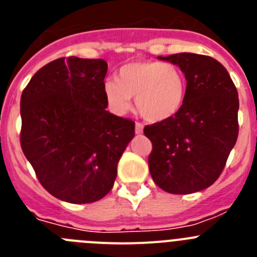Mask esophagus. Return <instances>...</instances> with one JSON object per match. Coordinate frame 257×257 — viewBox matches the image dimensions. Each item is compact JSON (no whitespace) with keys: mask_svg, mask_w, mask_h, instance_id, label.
I'll use <instances>...</instances> for the list:
<instances>
[{"mask_svg":"<svg viewBox=\"0 0 257 257\" xmlns=\"http://www.w3.org/2000/svg\"><path fill=\"white\" fill-rule=\"evenodd\" d=\"M143 131H144V124L143 123H136L135 124V133L138 134V135H140V134H143Z\"/></svg>","mask_w":257,"mask_h":257,"instance_id":"1","label":"esophagus"}]
</instances>
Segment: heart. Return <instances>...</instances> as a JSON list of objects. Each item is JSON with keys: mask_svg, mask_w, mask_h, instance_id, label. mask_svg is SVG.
Wrapping results in <instances>:
<instances>
[{"mask_svg": "<svg viewBox=\"0 0 257 257\" xmlns=\"http://www.w3.org/2000/svg\"><path fill=\"white\" fill-rule=\"evenodd\" d=\"M187 82L173 63L136 61L118 70L116 80L104 82V95L113 112L123 114L135 98L136 108L147 121L175 117L185 104Z\"/></svg>", "mask_w": 257, "mask_h": 257, "instance_id": "obj_1", "label": "heart"}]
</instances>
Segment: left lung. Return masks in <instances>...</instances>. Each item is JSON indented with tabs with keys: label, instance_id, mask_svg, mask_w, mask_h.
<instances>
[{
	"label": "left lung",
	"instance_id": "left-lung-1",
	"mask_svg": "<svg viewBox=\"0 0 257 257\" xmlns=\"http://www.w3.org/2000/svg\"><path fill=\"white\" fill-rule=\"evenodd\" d=\"M159 60L177 65L187 91L172 118L145 126L153 144L149 171L169 194L185 195L213 185L238 136V93L224 66L209 56L178 53Z\"/></svg>",
	"mask_w": 257,
	"mask_h": 257
}]
</instances>
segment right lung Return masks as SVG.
Returning a JSON list of instances; mask_svg holds the SVG:
<instances>
[{
    "label": "right lung",
    "mask_w": 257,
    "mask_h": 257,
    "mask_svg": "<svg viewBox=\"0 0 257 257\" xmlns=\"http://www.w3.org/2000/svg\"><path fill=\"white\" fill-rule=\"evenodd\" d=\"M107 70L102 58H58L21 94V149L42 186L62 201L104 197L135 136V122L105 110Z\"/></svg>",
    "instance_id": "right-lung-1"
}]
</instances>
